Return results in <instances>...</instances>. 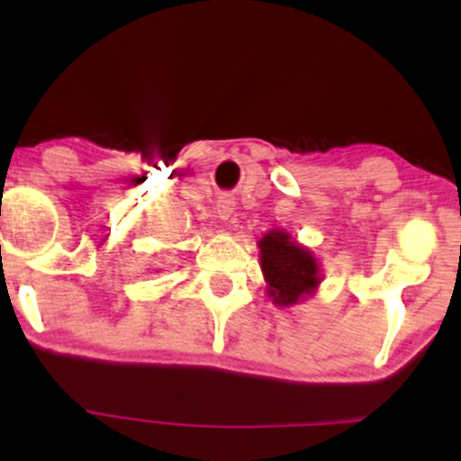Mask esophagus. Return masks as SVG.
I'll use <instances>...</instances> for the list:
<instances>
[{
  "mask_svg": "<svg viewBox=\"0 0 461 461\" xmlns=\"http://www.w3.org/2000/svg\"><path fill=\"white\" fill-rule=\"evenodd\" d=\"M216 212H219L221 221H227L234 212V199L230 194H221L219 201H216Z\"/></svg>",
  "mask_w": 461,
  "mask_h": 461,
  "instance_id": "obj_1",
  "label": "esophagus"
}]
</instances>
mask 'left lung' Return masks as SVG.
I'll list each match as a JSON object with an SVG mask.
<instances>
[{
    "label": "left lung",
    "instance_id": "obj_1",
    "mask_svg": "<svg viewBox=\"0 0 461 461\" xmlns=\"http://www.w3.org/2000/svg\"><path fill=\"white\" fill-rule=\"evenodd\" d=\"M258 249L267 294L277 308L297 305L319 290L322 282L319 260L288 231H267L258 240Z\"/></svg>",
    "mask_w": 461,
    "mask_h": 461
}]
</instances>
